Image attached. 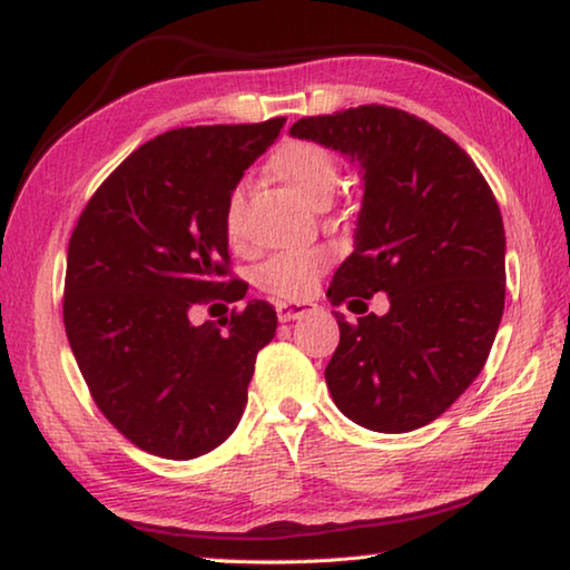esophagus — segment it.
<instances>
[{"instance_id": "34e87169", "label": "esophagus", "mask_w": 570, "mask_h": 570, "mask_svg": "<svg viewBox=\"0 0 570 570\" xmlns=\"http://www.w3.org/2000/svg\"><path fill=\"white\" fill-rule=\"evenodd\" d=\"M312 312H314V304H306V302H278L276 304V316L282 324L302 320V316L312 314Z\"/></svg>"}]
</instances>
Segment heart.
<instances>
[{"mask_svg": "<svg viewBox=\"0 0 570 570\" xmlns=\"http://www.w3.org/2000/svg\"><path fill=\"white\" fill-rule=\"evenodd\" d=\"M272 176L282 186L296 196L302 204L314 206L322 198H330L336 186V163L324 148L314 142H286L278 148L272 160H268ZM240 204H244V193L234 190L226 206V234L230 240L238 238V216ZM330 254L322 248L306 250H284L258 268V284L266 292H272L282 298H302L314 292L316 282L324 272Z\"/></svg>", "mask_w": 570, "mask_h": 570, "instance_id": "obj_1", "label": "heart"}]
</instances>
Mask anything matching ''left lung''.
Masks as SVG:
<instances>
[{
	"label": "left lung",
	"instance_id": "1",
	"mask_svg": "<svg viewBox=\"0 0 570 570\" xmlns=\"http://www.w3.org/2000/svg\"><path fill=\"white\" fill-rule=\"evenodd\" d=\"M360 168L354 250L326 296L387 294V314H336L326 387L352 422L410 432L440 417L485 364L505 306V228L475 163L428 120L362 105L288 128ZM366 308V306H364Z\"/></svg>",
	"mask_w": 570,
	"mask_h": 570
}]
</instances>
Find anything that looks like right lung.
Returning a JSON list of instances; mask_svg holds the SVG:
<instances>
[{"instance_id": "add662e5", "label": "right lung", "mask_w": 570, "mask_h": 570, "mask_svg": "<svg viewBox=\"0 0 570 570\" xmlns=\"http://www.w3.org/2000/svg\"><path fill=\"white\" fill-rule=\"evenodd\" d=\"M284 122L158 135L115 168L72 230L67 342L100 412L150 455L193 460L228 440L256 354L274 340L276 312L258 298L224 324L196 326L188 314L206 298L246 296L224 282L226 206Z\"/></svg>"}]
</instances>
